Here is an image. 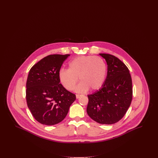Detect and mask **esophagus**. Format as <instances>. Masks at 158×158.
I'll use <instances>...</instances> for the list:
<instances>
[{
  "instance_id": "34e87169",
  "label": "esophagus",
  "mask_w": 158,
  "mask_h": 158,
  "mask_svg": "<svg viewBox=\"0 0 158 158\" xmlns=\"http://www.w3.org/2000/svg\"><path fill=\"white\" fill-rule=\"evenodd\" d=\"M81 96H82V95H81V94H76V98H80V97H81Z\"/></svg>"
}]
</instances>
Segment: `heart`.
I'll return each mask as SVG.
<instances>
[{
	"instance_id": "obj_1",
	"label": "heart",
	"mask_w": 158,
	"mask_h": 158,
	"mask_svg": "<svg viewBox=\"0 0 158 158\" xmlns=\"http://www.w3.org/2000/svg\"><path fill=\"white\" fill-rule=\"evenodd\" d=\"M106 74L107 64L102 57L81 56L69 61L68 69H61L59 77L62 85L68 90L74 89L79 77L81 83L76 89L84 92L88 89H100L105 82Z\"/></svg>"
}]
</instances>
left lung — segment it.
Returning a JSON list of instances; mask_svg holds the SVG:
<instances>
[{
  "label": "left lung",
  "instance_id": "8db88e82",
  "mask_svg": "<svg viewBox=\"0 0 158 158\" xmlns=\"http://www.w3.org/2000/svg\"><path fill=\"white\" fill-rule=\"evenodd\" d=\"M108 65L107 76L102 87L88 95L86 111L100 124H112L124 116L133 98L132 80L126 64L115 56L102 53Z\"/></svg>",
  "mask_w": 158,
  "mask_h": 158
}]
</instances>
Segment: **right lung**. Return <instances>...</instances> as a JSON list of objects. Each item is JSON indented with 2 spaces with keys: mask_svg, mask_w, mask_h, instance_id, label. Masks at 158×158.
I'll return each mask as SVG.
<instances>
[{
  "mask_svg": "<svg viewBox=\"0 0 158 158\" xmlns=\"http://www.w3.org/2000/svg\"><path fill=\"white\" fill-rule=\"evenodd\" d=\"M69 54H52L31 68L26 83V99L34 118L42 124L52 126L63 120L75 94L60 83L59 73Z\"/></svg>",
  "mask_w": 158,
  "mask_h": 158,
  "instance_id": "1",
  "label": "right lung"
}]
</instances>
